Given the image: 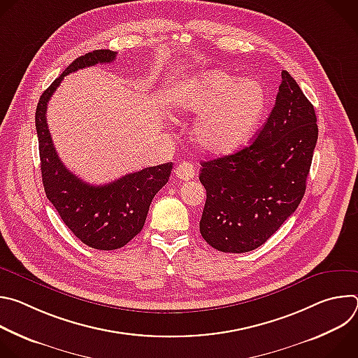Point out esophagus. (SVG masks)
<instances>
[{
	"label": "esophagus",
	"instance_id": "1",
	"mask_svg": "<svg viewBox=\"0 0 358 358\" xmlns=\"http://www.w3.org/2000/svg\"><path fill=\"white\" fill-rule=\"evenodd\" d=\"M174 173H176V177L180 178L181 181H188V180H192L195 177V167L191 163L182 162L181 164H178L176 167Z\"/></svg>",
	"mask_w": 358,
	"mask_h": 358
}]
</instances>
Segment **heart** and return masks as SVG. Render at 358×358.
Wrapping results in <instances>:
<instances>
[{"label": "heart", "mask_w": 358, "mask_h": 358, "mask_svg": "<svg viewBox=\"0 0 358 358\" xmlns=\"http://www.w3.org/2000/svg\"><path fill=\"white\" fill-rule=\"evenodd\" d=\"M171 101L181 116L201 115L194 126L195 143L213 156L238 150L258 127L265 108L264 85L221 69L195 73L173 89Z\"/></svg>", "instance_id": "obj_1"}]
</instances>
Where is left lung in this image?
Listing matches in <instances>:
<instances>
[{"mask_svg": "<svg viewBox=\"0 0 358 358\" xmlns=\"http://www.w3.org/2000/svg\"><path fill=\"white\" fill-rule=\"evenodd\" d=\"M316 122L313 105L282 71L275 106L258 137L234 155L201 163L207 201L199 232L213 248L257 249L296 211L317 143Z\"/></svg>", "mask_w": 358, "mask_h": 358, "instance_id": "obj_1", "label": "left lung"}]
</instances>
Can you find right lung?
I'll use <instances>...</instances> for the list:
<instances>
[{"instance_id": "1", "label": "right lung", "mask_w": 358, "mask_h": 358, "mask_svg": "<svg viewBox=\"0 0 358 358\" xmlns=\"http://www.w3.org/2000/svg\"><path fill=\"white\" fill-rule=\"evenodd\" d=\"M116 55L110 49H96L75 59L42 93L35 113L46 198L78 239L100 250L119 249L143 229L152 198L167 184L173 170V163H166L105 185H90L71 173L58 156L46 123L49 99L66 75L96 64H110Z\"/></svg>"}]
</instances>
